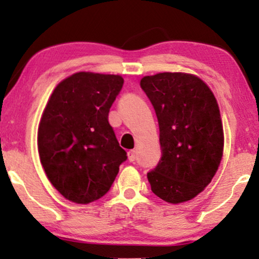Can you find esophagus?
Returning <instances> with one entry per match:
<instances>
[{
	"instance_id": "esophagus-1",
	"label": "esophagus",
	"mask_w": 259,
	"mask_h": 259,
	"mask_svg": "<svg viewBox=\"0 0 259 259\" xmlns=\"http://www.w3.org/2000/svg\"><path fill=\"white\" fill-rule=\"evenodd\" d=\"M127 159H129L130 162H134V160L136 159V151L135 150H132L127 152Z\"/></svg>"
}]
</instances>
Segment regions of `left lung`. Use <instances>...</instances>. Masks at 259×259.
<instances>
[{
	"label": "left lung",
	"mask_w": 259,
	"mask_h": 259,
	"mask_svg": "<svg viewBox=\"0 0 259 259\" xmlns=\"http://www.w3.org/2000/svg\"><path fill=\"white\" fill-rule=\"evenodd\" d=\"M140 85L159 125L162 157L147 173L151 190L173 204L192 200L212 181L223 157L218 102L194 74L158 73L144 76Z\"/></svg>",
	"instance_id": "obj_1"
}]
</instances>
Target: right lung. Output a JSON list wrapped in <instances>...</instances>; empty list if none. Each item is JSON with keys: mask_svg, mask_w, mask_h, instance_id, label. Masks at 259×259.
<instances>
[{"mask_svg": "<svg viewBox=\"0 0 259 259\" xmlns=\"http://www.w3.org/2000/svg\"><path fill=\"white\" fill-rule=\"evenodd\" d=\"M124 79L113 74L79 72L56 86L38 124L41 164L57 191L86 204L111 189L126 160L108 113Z\"/></svg>", "mask_w": 259, "mask_h": 259, "instance_id": "right-lung-1", "label": "right lung"}]
</instances>
